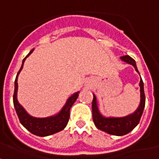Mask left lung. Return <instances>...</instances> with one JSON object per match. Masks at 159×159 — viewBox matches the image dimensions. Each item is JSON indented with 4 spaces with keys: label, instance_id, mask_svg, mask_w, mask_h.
<instances>
[{
    "label": "left lung",
    "instance_id": "1",
    "mask_svg": "<svg viewBox=\"0 0 159 159\" xmlns=\"http://www.w3.org/2000/svg\"><path fill=\"white\" fill-rule=\"evenodd\" d=\"M123 62H125L133 66L135 71L139 73L137 69L136 63L131 57L129 55L123 56L120 58ZM140 75V73H139ZM140 104L137 109L133 113L129 114L124 117H106L100 111L99 103L96 95L93 94V99L92 101V111H93V121L95 126L101 131L106 133L117 136H122L124 134H129L130 131L135 128L140 122L141 115L143 113L144 107H145V93H144V83L140 77Z\"/></svg>",
    "mask_w": 159,
    "mask_h": 159
}]
</instances>
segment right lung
<instances>
[{"label":"right lung","mask_w":159,"mask_h":159,"mask_svg":"<svg viewBox=\"0 0 159 159\" xmlns=\"http://www.w3.org/2000/svg\"><path fill=\"white\" fill-rule=\"evenodd\" d=\"M33 51H34V49H32L27 54L25 58L23 59L21 68L19 69V71L16 76L15 82H14L13 105H14V108H15L20 123L26 129L37 136H48L53 134L58 133L66 128L68 123V121H69L70 110L77 99L80 92L78 91V92H76L71 94L67 99L66 104L63 106L59 112L52 115V116H49L47 117H36L30 115L18 100V77H19V73L24 67V63L25 61V59H27V57H29L32 53Z\"/></svg>","instance_id":"right-lung-1"}]
</instances>
